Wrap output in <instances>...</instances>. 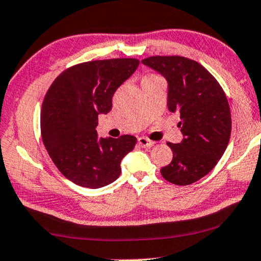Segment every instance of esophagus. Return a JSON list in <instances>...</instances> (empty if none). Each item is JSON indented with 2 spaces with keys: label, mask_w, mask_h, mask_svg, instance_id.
I'll list each match as a JSON object with an SVG mask.
<instances>
[{
  "label": "esophagus",
  "mask_w": 261,
  "mask_h": 261,
  "mask_svg": "<svg viewBox=\"0 0 261 261\" xmlns=\"http://www.w3.org/2000/svg\"><path fill=\"white\" fill-rule=\"evenodd\" d=\"M138 143H140L141 147L149 148V147H151L152 144H154V142L150 141L147 137H138Z\"/></svg>",
  "instance_id": "34e87169"
}]
</instances>
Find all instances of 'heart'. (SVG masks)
<instances>
[{
  "label": "heart",
  "mask_w": 261,
  "mask_h": 261,
  "mask_svg": "<svg viewBox=\"0 0 261 261\" xmlns=\"http://www.w3.org/2000/svg\"><path fill=\"white\" fill-rule=\"evenodd\" d=\"M148 76H151V75H148Z\"/></svg>",
  "instance_id": "heart-1"
}]
</instances>
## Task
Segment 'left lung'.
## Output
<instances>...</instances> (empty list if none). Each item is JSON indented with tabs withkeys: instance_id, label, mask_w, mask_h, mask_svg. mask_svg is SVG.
<instances>
[{
	"instance_id": "left-lung-1",
	"label": "left lung",
	"mask_w": 261,
	"mask_h": 261,
	"mask_svg": "<svg viewBox=\"0 0 261 261\" xmlns=\"http://www.w3.org/2000/svg\"><path fill=\"white\" fill-rule=\"evenodd\" d=\"M142 63L168 81L171 112L180 117L181 143L167 142L173 151L169 165L161 168L167 181L186 186L213 171L224 154L231 133V116L220 83L198 62L182 56H151Z\"/></svg>"
}]
</instances>
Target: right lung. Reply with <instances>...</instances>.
Masks as SVG:
<instances>
[{
	"label": "right lung",
	"mask_w": 261,
	"mask_h": 261,
	"mask_svg": "<svg viewBox=\"0 0 261 261\" xmlns=\"http://www.w3.org/2000/svg\"><path fill=\"white\" fill-rule=\"evenodd\" d=\"M138 64L136 58L83 62L65 69L48 87L40 112L41 138L58 171L76 185L100 189L113 182L121 159L135 148V136L99 138L95 127Z\"/></svg>",
	"instance_id": "right-lung-1"
}]
</instances>
